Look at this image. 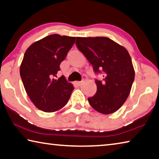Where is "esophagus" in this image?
Wrapping results in <instances>:
<instances>
[{
    "label": "esophagus",
    "instance_id": "34e87169",
    "mask_svg": "<svg viewBox=\"0 0 159 159\" xmlns=\"http://www.w3.org/2000/svg\"><path fill=\"white\" fill-rule=\"evenodd\" d=\"M82 84V81H75V84L78 85V86H79V85H80V84Z\"/></svg>",
    "mask_w": 159,
    "mask_h": 159
}]
</instances>
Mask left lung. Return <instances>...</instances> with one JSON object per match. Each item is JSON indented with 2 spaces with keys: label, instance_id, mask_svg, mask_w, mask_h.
I'll return each mask as SVG.
<instances>
[{
  "label": "left lung",
  "instance_id": "obj_1",
  "mask_svg": "<svg viewBox=\"0 0 159 159\" xmlns=\"http://www.w3.org/2000/svg\"><path fill=\"white\" fill-rule=\"evenodd\" d=\"M75 44L96 74L97 92L88 98L91 107L105 115L122 107L129 96L134 80V69L129 53L125 47L105 37H76Z\"/></svg>",
  "mask_w": 159,
  "mask_h": 159
}]
</instances>
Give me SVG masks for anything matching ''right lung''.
<instances>
[{
    "label": "right lung",
    "instance_id": "1",
    "mask_svg": "<svg viewBox=\"0 0 159 159\" xmlns=\"http://www.w3.org/2000/svg\"><path fill=\"white\" fill-rule=\"evenodd\" d=\"M75 39L74 37L51 34L34 42L25 53L20 74L30 100L42 111L61 109L74 89L64 78L54 77Z\"/></svg>",
    "mask_w": 159,
    "mask_h": 159
}]
</instances>
